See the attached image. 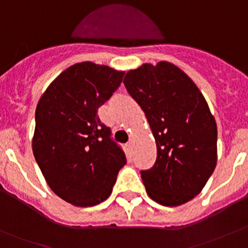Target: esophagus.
Here are the masks:
<instances>
[{
    "instance_id": "1",
    "label": "esophagus",
    "mask_w": 248,
    "mask_h": 248,
    "mask_svg": "<svg viewBox=\"0 0 248 248\" xmlns=\"http://www.w3.org/2000/svg\"><path fill=\"white\" fill-rule=\"evenodd\" d=\"M132 146H133V141L131 140V141L127 142V147H128V149H132Z\"/></svg>"
}]
</instances>
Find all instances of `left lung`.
Here are the masks:
<instances>
[{"label": "left lung", "instance_id": "1", "mask_svg": "<svg viewBox=\"0 0 248 248\" xmlns=\"http://www.w3.org/2000/svg\"><path fill=\"white\" fill-rule=\"evenodd\" d=\"M124 84L156 140V162L140 170L147 194L166 206L191 201L217 162V126L204 96L191 78L164 61L129 71Z\"/></svg>", "mask_w": 248, "mask_h": 248}]
</instances>
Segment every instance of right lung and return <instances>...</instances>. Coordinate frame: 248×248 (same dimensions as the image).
I'll use <instances>...</instances> for the list:
<instances>
[{
    "mask_svg": "<svg viewBox=\"0 0 248 248\" xmlns=\"http://www.w3.org/2000/svg\"><path fill=\"white\" fill-rule=\"evenodd\" d=\"M124 76L92 62L77 63L49 85L37 104L34 158L55 194L77 206L106 201L127 163L97 114Z\"/></svg>",
    "mask_w": 248,
    "mask_h": 248,
    "instance_id": "1",
    "label": "right lung"
}]
</instances>
